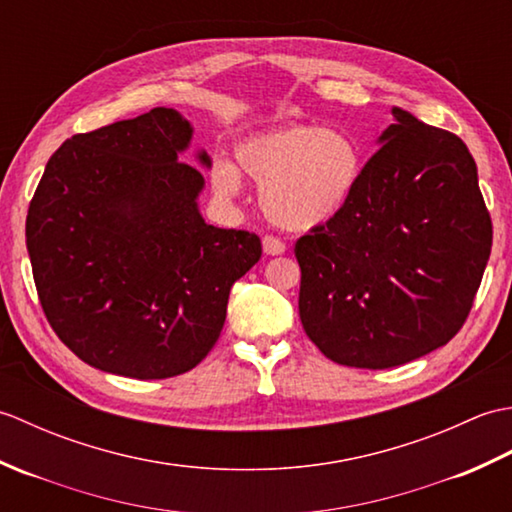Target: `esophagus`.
Returning a JSON list of instances; mask_svg holds the SVG:
<instances>
[{
	"instance_id": "obj_1",
	"label": "esophagus",
	"mask_w": 512,
	"mask_h": 512,
	"mask_svg": "<svg viewBox=\"0 0 512 512\" xmlns=\"http://www.w3.org/2000/svg\"><path fill=\"white\" fill-rule=\"evenodd\" d=\"M262 244H264V253L266 255H284L286 253V244L281 242V239L273 237V235H266L262 239Z\"/></svg>"
}]
</instances>
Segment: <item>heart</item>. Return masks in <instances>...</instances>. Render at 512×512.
<instances>
[{"instance_id":"b5f03b06","label":"heart","mask_w":512,"mask_h":512,"mask_svg":"<svg viewBox=\"0 0 512 512\" xmlns=\"http://www.w3.org/2000/svg\"><path fill=\"white\" fill-rule=\"evenodd\" d=\"M242 173L259 184V206L273 224L288 231H312L334 220L363 176L356 140L339 129L288 125L244 138L235 147ZM220 198L242 189L239 171L217 160L211 171Z\"/></svg>"}]
</instances>
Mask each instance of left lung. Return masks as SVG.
I'll return each instance as SVG.
<instances>
[{"label": "left lung", "instance_id": "left-lung-1", "mask_svg": "<svg viewBox=\"0 0 512 512\" xmlns=\"http://www.w3.org/2000/svg\"><path fill=\"white\" fill-rule=\"evenodd\" d=\"M350 204L297 239L299 317L347 367L405 365L460 332L493 246L462 140L394 107Z\"/></svg>", "mask_w": 512, "mask_h": 512}]
</instances>
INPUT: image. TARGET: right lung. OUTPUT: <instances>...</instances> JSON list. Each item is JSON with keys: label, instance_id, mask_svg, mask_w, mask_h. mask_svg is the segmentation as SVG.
Here are the masks:
<instances>
[{"label": "right lung", "instance_id": "obj_1", "mask_svg": "<svg viewBox=\"0 0 512 512\" xmlns=\"http://www.w3.org/2000/svg\"><path fill=\"white\" fill-rule=\"evenodd\" d=\"M191 136L171 107L76 134L30 200L26 246L41 308L101 372H189L220 339L231 286L262 257L255 233L204 222L202 173L178 160ZM198 160L211 165L206 151Z\"/></svg>", "mask_w": 512, "mask_h": 512}]
</instances>
